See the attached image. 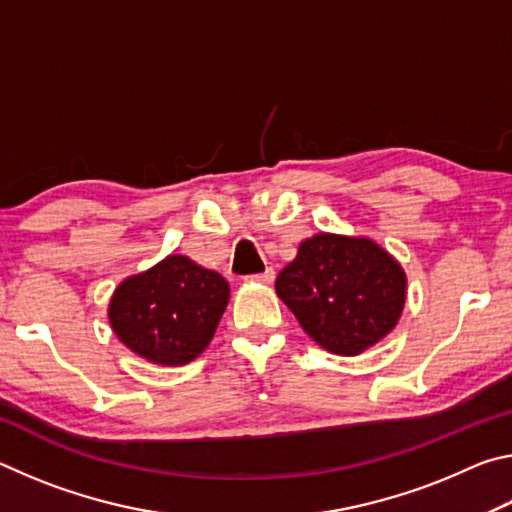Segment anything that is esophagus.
I'll return each instance as SVG.
<instances>
[{
    "label": "esophagus",
    "instance_id": "1",
    "mask_svg": "<svg viewBox=\"0 0 512 512\" xmlns=\"http://www.w3.org/2000/svg\"><path fill=\"white\" fill-rule=\"evenodd\" d=\"M273 275H275V271H273V268H266V271H262V273H255L253 277H255V280L257 282H271L273 280Z\"/></svg>",
    "mask_w": 512,
    "mask_h": 512
}]
</instances>
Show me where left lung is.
Listing matches in <instances>:
<instances>
[{
  "label": "left lung",
  "instance_id": "8db88e82",
  "mask_svg": "<svg viewBox=\"0 0 512 512\" xmlns=\"http://www.w3.org/2000/svg\"><path fill=\"white\" fill-rule=\"evenodd\" d=\"M275 291L318 345L354 357L395 327L406 275L375 241L316 235L282 268Z\"/></svg>",
  "mask_w": 512,
  "mask_h": 512
}]
</instances>
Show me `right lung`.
I'll list each match as a JSON object with an SVG mask.
<instances>
[{
  "label": "right lung",
  "instance_id": "obj_1",
  "mask_svg": "<svg viewBox=\"0 0 512 512\" xmlns=\"http://www.w3.org/2000/svg\"><path fill=\"white\" fill-rule=\"evenodd\" d=\"M228 296L230 287L219 273L171 255L121 282L108 316L121 343L140 357L183 366L207 348Z\"/></svg>",
  "mask_w": 512,
  "mask_h": 512
}]
</instances>
